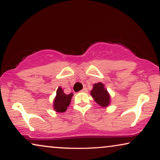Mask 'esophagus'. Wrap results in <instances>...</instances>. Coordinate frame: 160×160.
Returning <instances> with one entry per match:
<instances>
[{
    "mask_svg": "<svg viewBox=\"0 0 160 160\" xmlns=\"http://www.w3.org/2000/svg\"><path fill=\"white\" fill-rule=\"evenodd\" d=\"M82 92H88V89H87L86 87H84V88L82 90Z\"/></svg>",
    "mask_w": 160,
    "mask_h": 160,
    "instance_id": "esophagus-1",
    "label": "esophagus"
}]
</instances>
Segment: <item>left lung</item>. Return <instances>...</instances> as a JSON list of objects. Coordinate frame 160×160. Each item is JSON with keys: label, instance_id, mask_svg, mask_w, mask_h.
Wrapping results in <instances>:
<instances>
[{"label": "left lung", "instance_id": "8db88e82", "mask_svg": "<svg viewBox=\"0 0 160 160\" xmlns=\"http://www.w3.org/2000/svg\"><path fill=\"white\" fill-rule=\"evenodd\" d=\"M91 96L99 106L106 108L111 103V96L105 88V85L101 82L93 85V89L90 92Z\"/></svg>", "mask_w": 160, "mask_h": 160}]
</instances>
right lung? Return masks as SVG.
<instances>
[{
	"label": "right lung",
	"mask_w": 160,
	"mask_h": 160,
	"mask_svg": "<svg viewBox=\"0 0 160 160\" xmlns=\"http://www.w3.org/2000/svg\"><path fill=\"white\" fill-rule=\"evenodd\" d=\"M73 95V93H70L68 95L65 94L62 87H59L57 89L56 96L53 101L54 110L56 112H65L71 103Z\"/></svg>",
	"instance_id": "obj_1"
}]
</instances>
